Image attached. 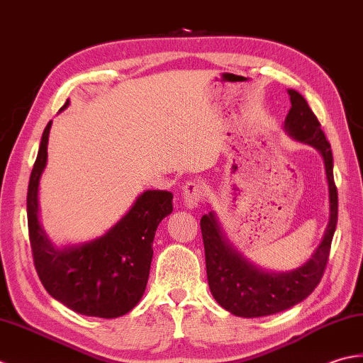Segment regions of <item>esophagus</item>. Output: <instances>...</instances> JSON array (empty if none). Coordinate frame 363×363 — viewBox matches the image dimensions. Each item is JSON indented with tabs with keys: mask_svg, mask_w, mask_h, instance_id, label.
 <instances>
[{
	"mask_svg": "<svg viewBox=\"0 0 363 363\" xmlns=\"http://www.w3.org/2000/svg\"><path fill=\"white\" fill-rule=\"evenodd\" d=\"M205 194V184L201 180H191L186 182L183 186V203L188 206L189 210L196 208L199 203L202 202Z\"/></svg>",
	"mask_w": 363,
	"mask_h": 363,
	"instance_id": "34e87169",
	"label": "esophagus"
}]
</instances>
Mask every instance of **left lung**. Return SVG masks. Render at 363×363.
I'll return each instance as SVG.
<instances>
[{"mask_svg":"<svg viewBox=\"0 0 363 363\" xmlns=\"http://www.w3.org/2000/svg\"><path fill=\"white\" fill-rule=\"evenodd\" d=\"M288 95L291 108L285 117V131L299 143L312 145L324 160L329 184V223L320 246L304 264L293 271L269 272L250 263L232 246L214 211L203 214L201 230L211 294L220 307L242 318L274 315L304 301L324 274L337 227L338 196L330 144L306 99L293 89H288Z\"/></svg>","mask_w":363,"mask_h":363,"instance_id":"left-lung-1","label":"left lung"}]
</instances>
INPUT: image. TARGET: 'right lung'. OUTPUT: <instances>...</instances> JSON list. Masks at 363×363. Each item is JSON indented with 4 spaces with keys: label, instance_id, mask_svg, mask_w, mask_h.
<instances>
[{
    "label": "right lung",
    "instance_id": "obj_1",
    "mask_svg": "<svg viewBox=\"0 0 363 363\" xmlns=\"http://www.w3.org/2000/svg\"><path fill=\"white\" fill-rule=\"evenodd\" d=\"M70 105L65 101L64 111ZM51 122L43 130L28 184L26 211L37 274L65 307L86 316L117 318L136 307L145 291L160 223L172 213V192L149 189L109 230L62 249L50 241L39 219V184L47 166Z\"/></svg>",
    "mask_w": 363,
    "mask_h": 363
}]
</instances>
